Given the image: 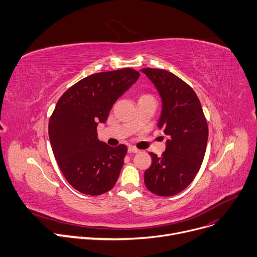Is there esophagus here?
<instances>
[{
  "mask_svg": "<svg viewBox=\"0 0 257 257\" xmlns=\"http://www.w3.org/2000/svg\"><path fill=\"white\" fill-rule=\"evenodd\" d=\"M139 152H140V150L138 148H135V147H129L128 148V153H139Z\"/></svg>",
  "mask_w": 257,
  "mask_h": 257,
  "instance_id": "1",
  "label": "esophagus"
}]
</instances>
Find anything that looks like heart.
Segmentation results:
<instances>
[{
  "mask_svg": "<svg viewBox=\"0 0 257 257\" xmlns=\"http://www.w3.org/2000/svg\"><path fill=\"white\" fill-rule=\"evenodd\" d=\"M144 96H149V95H143V96H142V97H144Z\"/></svg>",
  "mask_w": 257,
  "mask_h": 257,
  "instance_id": "b5f03b06",
  "label": "heart"
}]
</instances>
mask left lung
Returning <instances> with one entry per match:
<instances>
[{
  "instance_id": "8db88e82",
  "label": "left lung",
  "mask_w": 257,
  "mask_h": 257,
  "mask_svg": "<svg viewBox=\"0 0 257 257\" xmlns=\"http://www.w3.org/2000/svg\"><path fill=\"white\" fill-rule=\"evenodd\" d=\"M142 71L162 98L158 126L168 135L161 157L149 153L152 165L145 173V184L154 194L173 196L192 183L201 166L209 135L207 118L196 93L180 77L158 68Z\"/></svg>"
}]
</instances>
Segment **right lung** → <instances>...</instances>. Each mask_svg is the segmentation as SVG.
I'll list each match as a JSON object with an SVG mask.
<instances>
[{"label":"right lung","mask_w":257,"mask_h":257,"mask_svg":"<svg viewBox=\"0 0 257 257\" xmlns=\"http://www.w3.org/2000/svg\"><path fill=\"white\" fill-rule=\"evenodd\" d=\"M139 77L132 68L95 73L59 99L49 118V141L63 176L77 191L100 195L116 183L127 147L100 142L97 126L106 121L116 99Z\"/></svg>","instance_id":"1"}]
</instances>
